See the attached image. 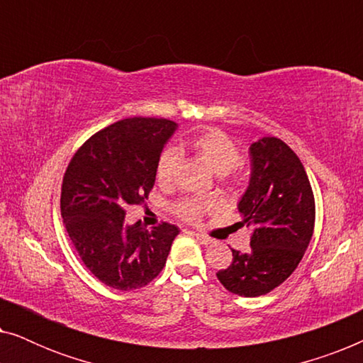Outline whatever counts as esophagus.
Returning a JSON list of instances; mask_svg holds the SVG:
<instances>
[{"instance_id": "obj_1", "label": "esophagus", "mask_w": 363, "mask_h": 363, "mask_svg": "<svg viewBox=\"0 0 363 363\" xmlns=\"http://www.w3.org/2000/svg\"><path fill=\"white\" fill-rule=\"evenodd\" d=\"M193 236H195L196 240L201 242V245H210V242H211V238H208L205 235H200V233H195V235H193Z\"/></svg>"}]
</instances>
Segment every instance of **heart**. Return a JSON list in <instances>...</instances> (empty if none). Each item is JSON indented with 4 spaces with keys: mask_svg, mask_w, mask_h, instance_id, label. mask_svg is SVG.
<instances>
[{
    "mask_svg": "<svg viewBox=\"0 0 363 363\" xmlns=\"http://www.w3.org/2000/svg\"><path fill=\"white\" fill-rule=\"evenodd\" d=\"M182 150L191 152L196 158L205 162L218 175H225L238 167L241 162V150L238 143L220 128H206L196 135L186 138L182 143ZM180 163L175 150L162 152L155 165V180L160 186H170L175 180V173ZM173 213L183 221L196 223L201 220L203 213L211 208L210 201L198 200V198H182L173 203Z\"/></svg>",
    "mask_w": 363,
    "mask_h": 363,
    "instance_id": "b5f03b06",
    "label": "heart"
}]
</instances>
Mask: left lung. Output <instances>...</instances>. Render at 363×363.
Listing matches in <instances>:
<instances>
[{"instance_id":"8db88e82","label":"left lung","mask_w":363,"mask_h":363,"mask_svg":"<svg viewBox=\"0 0 363 363\" xmlns=\"http://www.w3.org/2000/svg\"><path fill=\"white\" fill-rule=\"evenodd\" d=\"M250 153L251 180L238 210L251 228V250H231V264L216 277L233 294L257 297L299 266L314 233L315 200L304 165L281 138H261Z\"/></svg>"}]
</instances>
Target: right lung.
<instances>
[{
    "instance_id": "obj_1",
    "label": "right lung",
    "mask_w": 363,
    "mask_h": 363,
    "mask_svg": "<svg viewBox=\"0 0 363 363\" xmlns=\"http://www.w3.org/2000/svg\"><path fill=\"white\" fill-rule=\"evenodd\" d=\"M177 123L130 117L87 138L69 162L61 215L84 266L108 287L133 291L165 266L178 228L125 225L127 205H142L155 183V165Z\"/></svg>"
}]
</instances>
